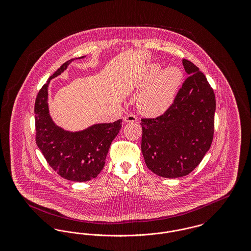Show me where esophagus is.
Masks as SVG:
<instances>
[{
	"label": "esophagus",
	"instance_id": "obj_1",
	"mask_svg": "<svg viewBox=\"0 0 251 251\" xmlns=\"http://www.w3.org/2000/svg\"><path fill=\"white\" fill-rule=\"evenodd\" d=\"M124 122H126V123H128V122H136L137 121V117L136 116H134V115H127V116H125L124 117Z\"/></svg>",
	"mask_w": 251,
	"mask_h": 251
}]
</instances>
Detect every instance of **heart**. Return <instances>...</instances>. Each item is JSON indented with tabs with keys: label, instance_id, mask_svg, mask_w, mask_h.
I'll use <instances>...</instances> for the list:
<instances>
[{
	"label": "heart",
	"instance_id": "heart-1",
	"mask_svg": "<svg viewBox=\"0 0 251 251\" xmlns=\"http://www.w3.org/2000/svg\"><path fill=\"white\" fill-rule=\"evenodd\" d=\"M162 70L160 64L149 66L141 87H146L138 99L139 110L147 116L156 117L165 113L172 104L182 81V72L177 66Z\"/></svg>",
	"mask_w": 251,
	"mask_h": 251
}]
</instances>
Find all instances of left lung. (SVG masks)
I'll return each instance as SVG.
<instances>
[{"instance_id": "left-lung-1", "label": "left lung", "mask_w": 251, "mask_h": 251, "mask_svg": "<svg viewBox=\"0 0 251 251\" xmlns=\"http://www.w3.org/2000/svg\"><path fill=\"white\" fill-rule=\"evenodd\" d=\"M189 75L170 107L155 119H142L141 151L146 166L164 178L188 175L200 165L214 137L215 96L205 75L188 60Z\"/></svg>"}]
</instances>
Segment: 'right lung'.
<instances>
[{
	"label": "right lung",
	"instance_id": "add662e5",
	"mask_svg": "<svg viewBox=\"0 0 251 251\" xmlns=\"http://www.w3.org/2000/svg\"><path fill=\"white\" fill-rule=\"evenodd\" d=\"M73 58L54 72L36 96V142L50 167L64 179L87 181L96 178L105 165L109 148L121 128L122 120L94 124L83 131H70L57 126L49 113L48 87L51 79L67 70Z\"/></svg>",
	"mask_w": 251,
	"mask_h": 251
}]
</instances>
